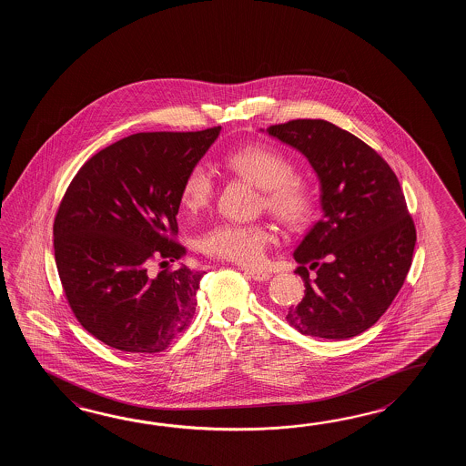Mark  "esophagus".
<instances>
[{
    "label": "esophagus",
    "instance_id": "1",
    "mask_svg": "<svg viewBox=\"0 0 466 466\" xmlns=\"http://www.w3.org/2000/svg\"><path fill=\"white\" fill-rule=\"evenodd\" d=\"M241 269L249 279H255V281H268L271 278L268 271H261V269H253V268H241Z\"/></svg>",
    "mask_w": 466,
    "mask_h": 466
}]
</instances>
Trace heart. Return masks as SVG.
I'll use <instances>...</instances> for the list:
<instances>
[{
  "label": "heart",
  "mask_w": 466,
  "mask_h": 466,
  "mask_svg": "<svg viewBox=\"0 0 466 466\" xmlns=\"http://www.w3.org/2000/svg\"><path fill=\"white\" fill-rule=\"evenodd\" d=\"M227 167L261 189L263 207L289 228L301 227L313 215L315 199L307 183L293 177L295 163L283 151L267 145H249L229 153ZM215 191V179L205 163L189 168L179 201L183 208L198 211ZM273 233L265 225L221 221L199 237V248L209 257L253 267L263 261Z\"/></svg>",
  "instance_id": "heart-1"
}]
</instances>
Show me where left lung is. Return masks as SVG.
<instances>
[{
	"instance_id": "left-lung-1",
	"label": "left lung",
	"mask_w": 466,
	"mask_h": 466,
	"mask_svg": "<svg viewBox=\"0 0 466 466\" xmlns=\"http://www.w3.org/2000/svg\"><path fill=\"white\" fill-rule=\"evenodd\" d=\"M267 133L307 157L323 218L293 257L305 297L287 321L308 337L347 339L373 327L405 283L416 243L393 169L355 135L325 119H293ZM318 268L309 279L306 265Z\"/></svg>"
}]
</instances>
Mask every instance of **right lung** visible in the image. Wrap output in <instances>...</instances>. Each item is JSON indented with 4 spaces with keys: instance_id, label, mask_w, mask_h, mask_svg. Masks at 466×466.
I'll return each instance as SVG.
<instances>
[{
    "instance_id": "add662e5",
    "label": "right lung",
    "mask_w": 466,
    "mask_h": 466,
    "mask_svg": "<svg viewBox=\"0 0 466 466\" xmlns=\"http://www.w3.org/2000/svg\"><path fill=\"white\" fill-rule=\"evenodd\" d=\"M219 131L119 139L79 168L61 199L53 225L61 285L81 327L105 345L158 353L195 315L203 273L181 265L149 278L148 265L185 255L173 239L179 191Z\"/></svg>"
}]
</instances>
